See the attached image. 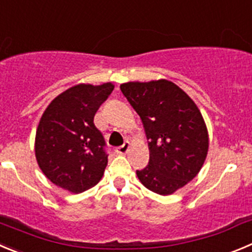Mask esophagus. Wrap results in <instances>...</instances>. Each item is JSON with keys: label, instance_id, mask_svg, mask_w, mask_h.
<instances>
[{"label": "esophagus", "instance_id": "obj_1", "mask_svg": "<svg viewBox=\"0 0 252 252\" xmlns=\"http://www.w3.org/2000/svg\"><path fill=\"white\" fill-rule=\"evenodd\" d=\"M129 148H130V144H129V142H124V144L117 148V149H115V152L118 153V154H126V153H128V150H129Z\"/></svg>", "mask_w": 252, "mask_h": 252}]
</instances>
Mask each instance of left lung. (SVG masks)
Segmentation results:
<instances>
[{"label": "left lung", "instance_id": "obj_1", "mask_svg": "<svg viewBox=\"0 0 252 252\" xmlns=\"http://www.w3.org/2000/svg\"><path fill=\"white\" fill-rule=\"evenodd\" d=\"M142 119L149 148V164L137 170L150 191L174 194L191 182L203 168L209 150V133L194 100L166 79L121 84Z\"/></svg>", "mask_w": 252, "mask_h": 252}]
</instances>
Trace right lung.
Here are the masks:
<instances>
[{"instance_id":"right-lung-1","label":"right lung","mask_w":252,"mask_h":252,"mask_svg":"<svg viewBox=\"0 0 252 252\" xmlns=\"http://www.w3.org/2000/svg\"><path fill=\"white\" fill-rule=\"evenodd\" d=\"M113 89L112 82L76 84L52 100L39 119L34 139L37 164L47 179L63 190L79 194L102 179L108 155L93 119Z\"/></svg>"}]
</instances>
